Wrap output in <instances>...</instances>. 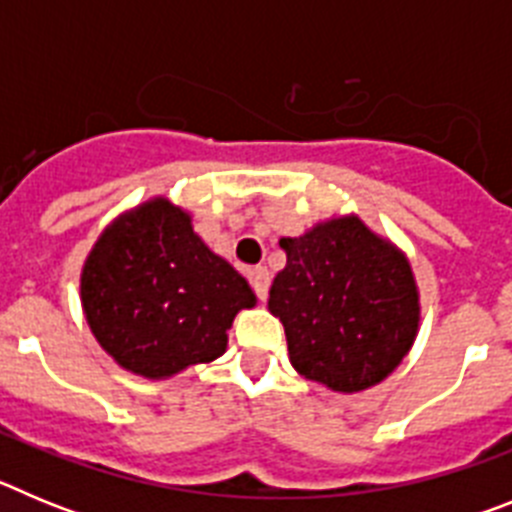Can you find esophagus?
I'll return each instance as SVG.
<instances>
[{
  "label": "esophagus",
  "instance_id": "34e87169",
  "mask_svg": "<svg viewBox=\"0 0 512 512\" xmlns=\"http://www.w3.org/2000/svg\"><path fill=\"white\" fill-rule=\"evenodd\" d=\"M269 282V271H266L264 266L251 269V287L253 292H256V297H259V302H266V297H269Z\"/></svg>",
  "mask_w": 512,
  "mask_h": 512
}]
</instances>
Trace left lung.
Instances as JSON below:
<instances>
[{"instance_id": "left-lung-1", "label": "left lung", "mask_w": 512, "mask_h": 512, "mask_svg": "<svg viewBox=\"0 0 512 512\" xmlns=\"http://www.w3.org/2000/svg\"><path fill=\"white\" fill-rule=\"evenodd\" d=\"M279 246L287 266L271 284L269 310L282 320L292 366L336 392L382 382L418 330V289L405 256L359 217L330 220Z\"/></svg>"}]
</instances>
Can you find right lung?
Segmentation results:
<instances>
[{"label": "right lung", "instance_id": "1", "mask_svg": "<svg viewBox=\"0 0 512 512\" xmlns=\"http://www.w3.org/2000/svg\"><path fill=\"white\" fill-rule=\"evenodd\" d=\"M81 302L117 364L161 379L223 354L235 312L256 295L182 210L156 200L104 230L84 264Z\"/></svg>", "mask_w": 512, "mask_h": 512}]
</instances>
